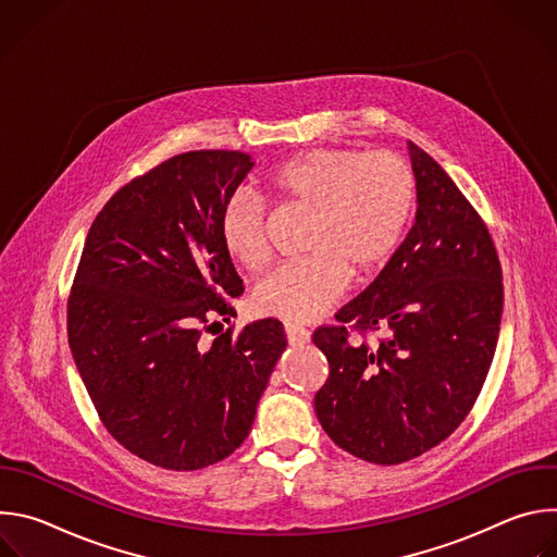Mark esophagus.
<instances>
[{
  "label": "esophagus",
  "mask_w": 557,
  "mask_h": 557,
  "mask_svg": "<svg viewBox=\"0 0 557 557\" xmlns=\"http://www.w3.org/2000/svg\"><path fill=\"white\" fill-rule=\"evenodd\" d=\"M286 331V339L290 346H304L310 342V331H306L304 326H297V324H286L284 326Z\"/></svg>",
  "instance_id": "obj_1"
}]
</instances>
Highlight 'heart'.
I'll return each mask as SVG.
<instances>
[{
  "label": "heart",
  "mask_w": 557,
  "mask_h": 557,
  "mask_svg": "<svg viewBox=\"0 0 557 557\" xmlns=\"http://www.w3.org/2000/svg\"><path fill=\"white\" fill-rule=\"evenodd\" d=\"M267 191L280 207L308 213L304 251L310 256L264 277L253 308L284 322H310L342 297L348 273L366 277L399 249L417 181L399 153L312 149L277 165ZM220 243L233 262L260 271L269 258L262 207L231 198L220 215Z\"/></svg>",
  "instance_id": "b5f03b06"
}]
</instances>
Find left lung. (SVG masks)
Returning a JSON list of instances; mask_svg holds the SVG:
<instances>
[{"mask_svg":"<svg viewBox=\"0 0 557 557\" xmlns=\"http://www.w3.org/2000/svg\"><path fill=\"white\" fill-rule=\"evenodd\" d=\"M417 215L376 280L322 326L314 346L329 379L314 412L346 451L399 465L445 441L490 372L503 317V271L492 235L445 170L408 140ZM348 325L383 330L370 349Z\"/></svg>","mask_w":557,"mask_h":557,"instance_id":"left-lung-1","label":"left lung"}]
</instances>
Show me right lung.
Instances as JSON below:
<instances>
[{"label":"right lung","mask_w":557,"mask_h":557,"mask_svg":"<svg viewBox=\"0 0 557 557\" xmlns=\"http://www.w3.org/2000/svg\"><path fill=\"white\" fill-rule=\"evenodd\" d=\"M243 151L178 153L119 189L86 237L67 301V342L108 432L176 471L213 465L249 436L286 348L267 317L200 344L243 295L220 215L253 170Z\"/></svg>","instance_id":"add662e5"}]
</instances>
